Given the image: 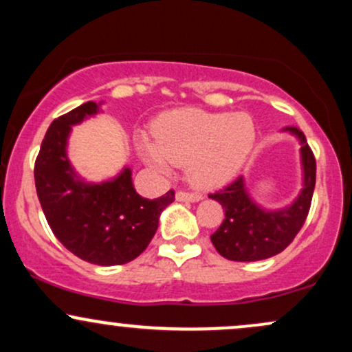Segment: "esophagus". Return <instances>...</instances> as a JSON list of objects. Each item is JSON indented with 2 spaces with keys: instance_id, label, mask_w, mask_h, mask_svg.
<instances>
[{
  "instance_id": "34e87169",
  "label": "esophagus",
  "mask_w": 352,
  "mask_h": 352,
  "mask_svg": "<svg viewBox=\"0 0 352 352\" xmlns=\"http://www.w3.org/2000/svg\"><path fill=\"white\" fill-rule=\"evenodd\" d=\"M177 200H180V201H199V200H201V193L188 192V190H179V192H177Z\"/></svg>"
}]
</instances>
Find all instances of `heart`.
<instances>
[{"label":"heart","mask_w":352,"mask_h":352,"mask_svg":"<svg viewBox=\"0 0 352 352\" xmlns=\"http://www.w3.org/2000/svg\"><path fill=\"white\" fill-rule=\"evenodd\" d=\"M155 144L140 140V153L148 164L167 170L187 162L193 184L213 187L225 184L252 151L254 124L245 112L223 114L201 109H177L164 114L153 127Z\"/></svg>","instance_id":"obj_1"}]
</instances>
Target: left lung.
Listing matches in <instances>:
<instances>
[{"instance_id": "8db88e82", "label": "left lung", "mask_w": 352, "mask_h": 352, "mask_svg": "<svg viewBox=\"0 0 352 352\" xmlns=\"http://www.w3.org/2000/svg\"><path fill=\"white\" fill-rule=\"evenodd\" d=\"M286 131L300 139L305 170L302 190L293 205L280 212L260 208L246 193L243 177L208 195L225 210L223 221L210 238L227 260L258 261L274 256L292 243L305 225L316 185V159L301 131L296 127H286Z\"/></svg>"}]
</instances>
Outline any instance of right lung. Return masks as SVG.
Instances as JSON below:
<instances>
[{"mask_svg":"<svg viewBox=\"0 0 352 352\" xmlns=\"http://www.w3.org/2000/svg\"><path fill=\"white\" fill-rule=\"evenodd\" d=\"M98 111L89 100L52 120L34 162L36 192L52 233L71 253L100 266L124 265L151 243L175 192L144 199L135 192L131 168L102 184L79 180L66 155L67 135L71 125Z\"/></svg>","mask_w":352,"mask_h":352,"instance_id":"right-lung-1","label":"right lung"}]
</instances>
